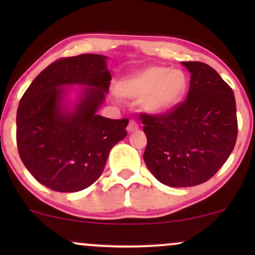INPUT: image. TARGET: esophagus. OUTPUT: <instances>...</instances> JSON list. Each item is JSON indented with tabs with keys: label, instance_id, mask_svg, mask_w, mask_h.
<instances>
[{
	"label": "esophagus",
	"instance_id": "esophagus-1",
	"mask_svg": "<svg viewBox=\"0 0 255 255\" xmlns=\"http://www.w3.org/2000/svg\"><path fill=\"white\" fill-rule=\"evenodd\" d=\"M139 129V126H137V124L134 120H130L129 124H128V127H127V130L129 131V133H131V131H135Z\"/></svg>",
	"mask_w": 255,
	"mask_h": 255
}]
</instances>
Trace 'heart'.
Wrapping results in <instances>:
<instances>
[{"mask_svg": "<svg viewBox=\"0 0 255 255\" xmlns=\"http://www.w3.org/2000/svg\"><path fill=\"white\" fill-rule=\"evenodd\" d=\"M119 91L127 98L142 97L146 111L159 114L170 110L181 101L186 91V78L180 71L152 66L122 81Z\"/></svg>", "mask_w": 255, "mask_h": 255, "instance_id": "1", "label": "heart"}]
</instances>
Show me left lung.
Masks as SVG:
<instances>
[{
    "label": "left lung",
    "instance_id": "obj_1",
    "mask_svg": "<svg viewBox=\"0 0 255 255\" xmlns=\"http://www.w3.org/2000/svg\"><path fill=\"white\" fill-rule=\"evenodd\" d=\"M191 73L187 99L164 115L140 114L147 137L145 164L159 182L192 187L227 162L238 137L233 90L212 67L182 62Z\"/></svg>",
    "mask_w": 255,
    "mask_h": 255
}]
</instances>
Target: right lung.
<instances>
[{"instance_id":"1","label":"right lung","mask_w":255,"mask_h":255,"mask_svg":"<svg viewBox=\"0 0 255 255\" xmlns=\"http://www.w3.org/2000/svg\"><path fill=\"white\" fill-rule=\"evenodd\" d=\"M107 56L83 54L49 64L26 90L16 113L19 156L38 182L56 192H79L98 180L111 148L127 135V119L97 115L109 91ZM81 84L77 103L66 86Z\"/></svg>"}]
</instances>
